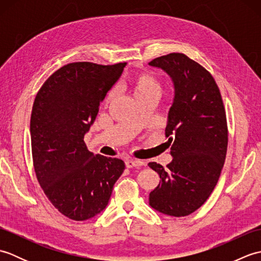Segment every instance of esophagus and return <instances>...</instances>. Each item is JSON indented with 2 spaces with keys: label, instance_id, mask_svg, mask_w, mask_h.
Returning <instances> with one entry per match:
<instances>
[{
  "label": "esophagus",
  "instance_id": "1",
  "mask_svg": "<svg viewBox=\"0 0 261 261\" xmlns=\"http://www.w3.org/2000/svg\"><path fill=\"white\" fill-rule=\"evenodd\" d=\"M142 165H143V162H141V160H137V159H127V160H125L126 168L139 167V166H142Z\"/></svg>",
  "mask_w": 261,
  "mask_h": 261
}]
</instances>
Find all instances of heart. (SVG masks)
I'll return each mask as SVG.
<instances>
[{"mask_svg": "<svg viewBox=\"0 0 261 261\" xmlns=\"http://www.w3.org/2000/svg\"><path fill=\"white\" fill-rule=\"evenodd\" d=\"M132 88L137 98L150 96V95H160L162 93V85L160 82L153 74L149 71H143V73L137 74L131 81ZM115 95V92L112 91L107 98V101H112Z\"/></svg>", "mask_w": 261, "mask_h": 261, "instance_id": "b5f03b06", "label": "heart"}]
</instances>
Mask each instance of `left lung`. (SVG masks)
Returning a JSON list of instances; mask_svg holds the SVG:
<instances>
[{
	"label": "left lung",
	"mask_w": 261,
	"mask_h": 261,
	"mask_svg": "<svg viewBox=\"0 0 261 261\" xmlns=\"http://www.w3.org/2000/svg\"><path fill=\"white\" fill-rule=\"evenodd\" d=\"M149 65L163 69L174 85L165 130L173 160L166 168L148 164L162 178L149 205L179 218L201 207L219 180L228 148L225 111L212 75L186 55L173 53Z\"/></svg>",
	"instance_id": "obj_1"
}]
</instances>
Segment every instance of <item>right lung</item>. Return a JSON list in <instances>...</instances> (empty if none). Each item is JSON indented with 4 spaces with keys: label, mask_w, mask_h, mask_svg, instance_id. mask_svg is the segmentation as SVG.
Masks as SVG:
<instances>
[{
    "label": "right lung",
    "mask_w": 261,
    "mask_h": 261,
    "mask_svg": "<svg viewBox=\"0 0 261 261\" xmlns=\"http://www.w3.org/2000/svg\"><path fill=\"white\" fill-rule=\"evenodd\" d=\"M125 65H65L43 83L35 98L30 134L37 179L68 219L85 221L101 213L124 170L123 160L88 150L84 136Z\"/></svg>",
    "instance_id": "1"
}]
</instances>
